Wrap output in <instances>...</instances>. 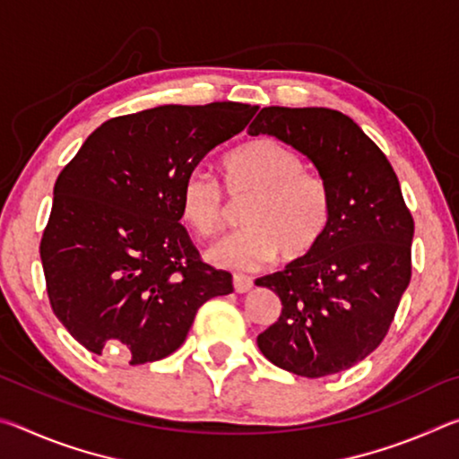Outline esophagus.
<instances>
[{"label": "esophagus", "instance_id": "34e87169", "mask_svg": "<svg viewBox=\"0 0 459 459\" xmlns=\"http://www.w3.org/2000/svg\"><path fill=\"white\" fill-rule=\"evenodd\" d=\"M232 285H235L237 293H247V291L253 290V279L247 277V275L235 273V275H232Z\"/></svg>", "mask_w": 459, "mask_h": 459}]
</instances>
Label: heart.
I'll return each mask as SVG.
<instances>
[{
    "label": "heart",
    "instance_id": "heart-1",
    "mask_svg": "<svg viewBox=\"0 0 459 459\" xmlns=\"http://www.w3.org/2000/svg\"><path fill=\"white\" fill-rule=\"evenodd\" d=\"M224 187L230 200L251 198L247 227L211 248V259L235 269H259L277 259L307 257L322 243L332 221L330 188L320 176L306 172L304 160L275 139H257L224 160ZM182 216L200 237L227 227L230 204L222 184L204 168L186 176Z\"/></svg>",
    "mask_w": 459,
    "mask_h": 459
}]
</instances>
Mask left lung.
I'll return each instance as SVG.
<instances>
[{
  "mask_svg": "<svg viewBox=\"0 0 459 459\" xmlns=\"http://www.w3.org/2000/svg\"><path fill=\"white\" fill-rule=\"evenodd\" d=\"M261 134L312 161L330 188L332 221L307 257L255 281L283 306L259 333V351L293 375H336L386 336L411 281L413 216L386 155L344 113L265 107L248 127Z\"/></svg>",
  "mask_w": 459,
  "mask_h": 459,
  "instance_id": "1",
  "label": "left lung"
}]
</instances>
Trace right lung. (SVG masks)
I'll list each match as a JSON object with an SVG mask.
<instances>
[{
  "instance_id": "1",
  "label": "right lung",
  "mask_w": 459,
  "mask_h": 459,
  "mask_svg": "<svg viewBox=\"0 0 459 459\" xmlns=\"http://www.w3.org/2000/svg\"><path fill=\"white\" fill-rule=\"evenodd\" d=\"M259 107L161 105L105 121L54 184L40 259L50 306L87 351L129 364L182 346L198 307L232 291L180 224L182 186Z\"/></svg>"
}]
</instances>
